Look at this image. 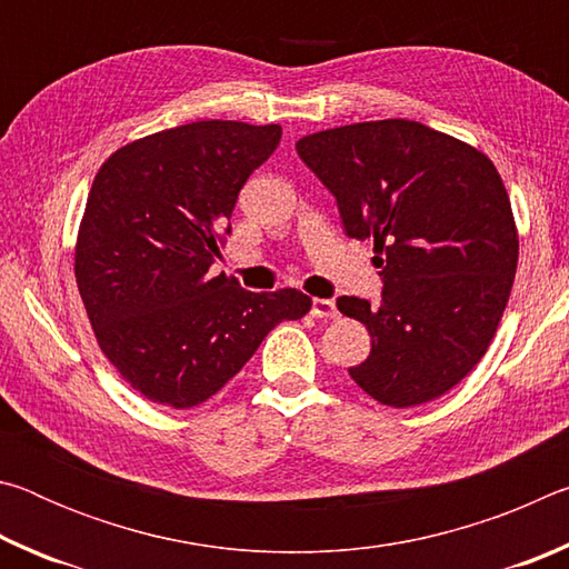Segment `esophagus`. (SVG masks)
I'll return each mask as SVG.
<instances>
[{
    "label": "esophagus",
    "mask_w": 569,
    "mask_h": 569,
    "mask_svg": "<svg viewBox=\"0 0 569 569\" xmlns=\"http://www.w3.org/2000/svg\"><path fill=\"white\" fill-rule=\"evenodd\" d=\"M311 316H316V319H336V316H339V308H336V303L329 301V298H313Z\"/></svg>",
    "instance_id": "esophagus-1"
}]
</instances>
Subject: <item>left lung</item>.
I'll return each mask as SVG.
<instances>
[{
    "instance_id": "left-lung-1",
    "label": "left lung",
    "mask_w": 569,
    "mask_h": 569,
    "mask_svg": "<svg viewBox=\"0 0 569 569\" xmlns=\"http://www.w3.org/2000/svg\"><path fill=\"white\" fill-rule=\"evenodd\" d=\"M296 150L381 268L379 303L336 301L371 333L351 379L393 409L447 393L492 343L515 283L519 238L495 162L413 120L343 124Z\"/></svg>"
}]
</instances>
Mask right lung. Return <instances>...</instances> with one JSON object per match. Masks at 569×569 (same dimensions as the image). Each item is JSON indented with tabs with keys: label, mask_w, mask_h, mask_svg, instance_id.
<instances>
[{
	"label": "right lung",
	"mask_w": 569,
	"mask_h": 569,
	"mask_svg": "<svg viewBox=\"0 0 569 569\" xmlns=\"http://www.w3.org/2000/svg\"><path fill=\"white\" fill-rule=\"evenodd\" d=\"M281 142V124L200 120L114 150L94 176L74 278L94 339L142 397L190 409L243 369L311 298L250 293L213 276L240 188Z\"/></svg>",
	"instance_id": "1"
}]
</instances>
